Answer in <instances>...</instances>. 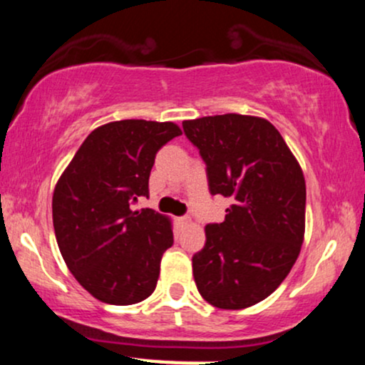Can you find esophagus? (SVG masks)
<instances>
[{
	"label": "esophagus",
	"instance_id": "1",
	"mask_svg": "<svg viewBox=\"0 0 365 365\" xmlns=\"http://www.w3.org/2000/svg\"><path fill=\"white\" fill-rule=\"evenodd\" d=\"M178 221H180V225H182V226H190L192 223H194V220H192L190 216H182Z\"/></svg>",
	"mask_w": 365,
	"mask_h": 365
}]
</instances>
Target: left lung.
I'll list each match as a JSON object with an SVG mask.
<instances>
[{"mask_svg":"<svg viewBox=\"0 0 365 365\" xmlns=\"http://www.w3.org/2000/svg\"><path fill=\"white\" fill-rule=\"evenodd\" d=\"M183 130L206 161L211 194L232 199L192 257L197 290L217 309H247L283 283L302 249L304 171L261 116H202L183 121Z\"/></svg>","mask_w":365,"mask_h":365,"instance_id":"left-lung-1","label":"left lung"}]
</instances>
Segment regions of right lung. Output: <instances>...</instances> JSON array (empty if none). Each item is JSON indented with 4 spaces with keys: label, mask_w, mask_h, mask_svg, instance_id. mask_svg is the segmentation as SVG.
Instances as JSON below:
<instances>
[{
    "label": "right lung",
    "mask_w": 365,
    "mask_h": 365,
    "mask_svg": "<svg viewBox=\"0 0 365 365\" xmlns=\"http://www.w3.org/2000/svg\"><path fill=\"white\" fill-rule=\"evenodd\" d=\"M182 135L173 121L120 120L92 130L53 192V226L66 267L94 299L132 305L154 292L173 223L149 195L156 153Z\"/></svg>",
    "instance_id": "1"
}]
</instances>
